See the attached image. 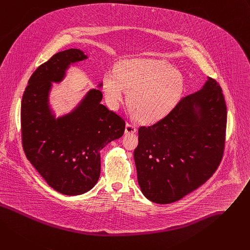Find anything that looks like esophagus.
<instances>
[{
	"label": "esophagus",
	"instance_id": "34e87169",
	"mask_svg": "<svg viewBox=\"0 0 250 250\" xmlns=\"http://www.w3.org/2000/svg\"><path fill=\"white\" fill-rule=\"evenodd\" d=\"M125 134H127V135H129V134H135V132H137V127L134 125H131V124H126L125 125Z\"/></svg>",
	"mask_w": 250,
	"mask_h": 250
}]
</instances>
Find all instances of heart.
Instances as JSON below:
<instances>
[{
	"instance_id": "heart-1",
	"label": "heart",
	"mask_w": 250,
	"mask_h": 250,
	"mask_svg": "<svg viewBox=\"0 0 250 250\" xmlns=\"http://www.w3.org/2000/svg\"><path fill=\"white\" fill-rule=\"evenodd\" d=\"M103 91L109 108L120 107L128 93V105L137 121L155 124L169 115L184 91L181 72L164 60L135 57L122 60L115 71L103 77Z\"/></svg>"
}]
</instances>
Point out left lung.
<instances>
[{
	"label": "left lung",
	"mask_w": 250,
	"mask_h": 250,
	"mask_svg": "<svg viewBox=\"0 0 250 250\" xmlns=\"http://www.w3.org/2000/svg\"><path fill=\"white\" fill-rule=\"evenodd\" d=\"M226 122L222 89L208 77L165 119L140 127L134 158L144 196L169 204L203 185L221 162Z\"/></svg>",
	"instance_id": "obj_1"
}]
</instances>
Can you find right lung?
Listing matches in <instances>:
<instances>
[{"label": "right lung", "instance_id": "right-lung-1", "mask_svg": "<svg viewBox=\"0 0 250 250\" xmlns=\"http://www.w3.org/2000/svg\"><path fill=\"white\" fill-rule=\"evenodd\" d=\"M88 59L79 49L53 55L29 79L21 104L23 147L27 159L57 192L81 195L101 175V151L122 138L125 121L101 104L102 82L89 89L69 111L56 115L50 94L70 66Z\"/></svg>", "mask_w": 250, "mask_h": 250}]
</instances>
